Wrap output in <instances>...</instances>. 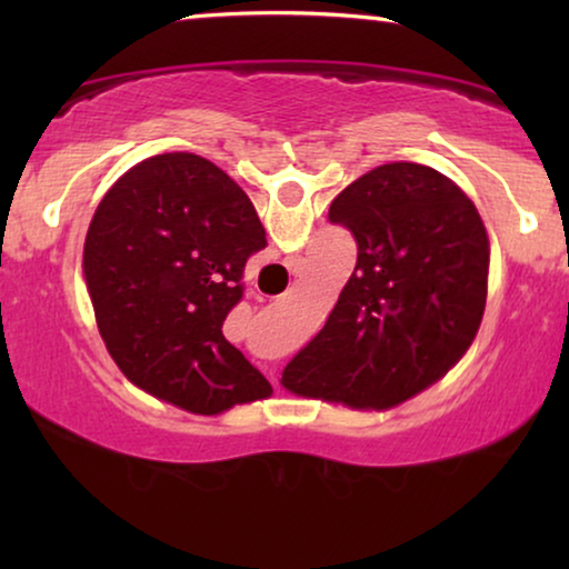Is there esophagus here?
Segmentation results:
<instances>
[{
	"instance_id": "34e87169",
	"label": "esophagus",
	"mask_w": 569,
	"mask_h": 569,
	"mask_svg": "<svg viewBox=\"0 0 569 569\" xmlns=\"http://www.w3.org/2000/svg\"><path fill=\"white\" fill-rule=\"evenodd\" d=\"M263 372H267V376H269V380H271V383H277V378H274V370H271V368H263Z\"/></svg>"
}]
</instances>
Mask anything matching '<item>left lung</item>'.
<instances>
[{
  "instance_id": "obj_1",
  "label": "left lung",
  "mask_w": 569,
  "mask_h": 569,
  "mask_svg": "<svg viewBox=\"0 0 569 569\" xmlns=\"http://www.w3.org/2000/svg\"><path fill=\"white\" fill-rule=\"evenodd\" d=\"M357 263L329 321L282 370L302 399L383 411L438 383L477 339L489 236L473 201L419 162H386L331 201Z\"/></svg>"
}]
</instances>
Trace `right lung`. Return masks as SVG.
I'll return each mask as SVG.
<instances>
[{
    "label": "right lung",
    "instance_id": "obj_1",
    "mask_svg": "<svg viewBox=\"0 0 569 569\" xmlns=\"http://www.w3.org/2000/svg\"><path fill=\"white\" fill-rule=\"evenodd\" d=\"M267 232L246 191L193 152L129 168L92 214L82 251L98 331L137 388L191 415L269 399V380L222 337Z\"/></svg>",
    "mask_w": 569,
    "mask_h": 569
}]
</instances>
